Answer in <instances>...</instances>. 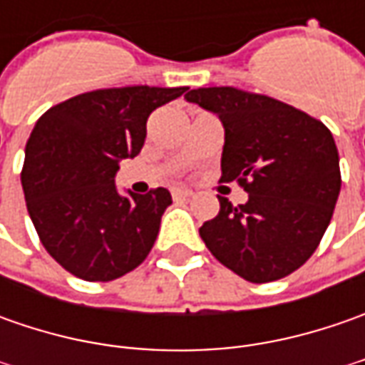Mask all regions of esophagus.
<instances>
[{
	"mask_svg": "<svg viewBox=\"0 0 365 365\" xmlns=\"http://www.w3.org/2000/svg\"><path fill=\"white\" fill-rule=\"evenodd\" d=\"M190 195V190L187 189H173V199H189Z\"/></svg>",
	"mask_w": 365,
	"mask_h": 365,
	"instance_id": "esophagus-1",
	"label": "esophagus"
}]
</instances>
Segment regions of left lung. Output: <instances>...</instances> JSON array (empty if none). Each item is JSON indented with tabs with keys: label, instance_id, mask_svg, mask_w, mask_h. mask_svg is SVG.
Segmentation results:
<instances>
[{
	"label": "left lung",
	"instance_id": "obj_1",
	"mask_svg": "<svg viewBox=\"0 0 365 365\" xmlns=\"http://www.w3.org/2000/svg\"><path fill=\"white\" fill-rule=\"evenodd\" d=\"M217 113L225 128L221 182L250 195L199 230L205 245L247 282H272L313 256L341 189L339 154L329 128L297 107L235 87H203L185 95Z\"/></svg>",
	"mask_w": 365,
	"mask_h": 365
}]
</instances>
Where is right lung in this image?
Returning <instances> with one entry per match:
<instances>
[{
	"mask_svg": "<svg viewBox=\"0 0 365 365\" xmlns=\"http://www.w3.org/2000/svg\"><path fill=\"white\" fill-rule=\"evenodd\" d=\"M187 87H115L81 93L36 121L26 144L21 189L42 245L66 272L109 282L150 254L166 189L121 197L120 160L140 154L154 109Z\"/></svg>",
	"mask_w": 365,
	"mask_h": 365,
	"instance_id": "add662e5",
	"label": "right lung"
}]
</instances>
